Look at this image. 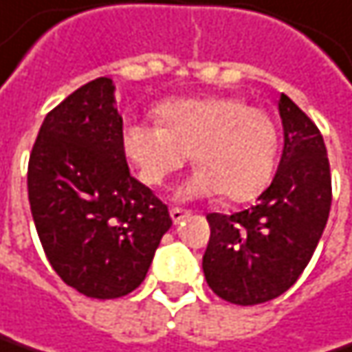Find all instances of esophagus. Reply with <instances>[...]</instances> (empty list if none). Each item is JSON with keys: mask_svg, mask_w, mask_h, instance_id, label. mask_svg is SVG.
I'll use <instances>...</instances> for the list:
<instances>
[{"mask_svg": "<svg viewBox=\"0 0 352 352\" xmlns=\"http://www.w3.org/2000/svg\"><path fill=\"white\" fill-rule=\"evenodd\" d=\"M171 219H173V223H181L185 217H189V211L187 209H181V208H171Z\"/></svg>", "mask_w": 352, "mask_h": 352, "instance_id": "obj_1", "label": "esophagus"}]
</instances>
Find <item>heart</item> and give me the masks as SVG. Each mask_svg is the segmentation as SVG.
<instances>
[{
  "instance_id": "obj_1",
  "label": "heart",
  "mask_w": 352,
  "mask_h": 352,
  "mask_svg": "<svg viewBox=\"0 0 352 352\" xmlns=\"http://www.w3.org/2000/svg\"><path fill=\"white\" fill-rule=\"evenodd\" d=\"M162 124H129L122 151L151 187L165 185L191 159L197 171L183 197L219 193L230 201L256 197L270 181L278 131L260 107L234 96L179 98L157 107Z\"/></svg>"
}]
</instances>
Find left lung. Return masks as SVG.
I'll return each mask as SVG.
<instances>
[{"mask_svg": "<svg viewBox=\"0 0 352 352\" xmlns=\"http://www.w3.org/2000/svg\"><path fill=\"white\" fill-rule=\"evenodd\" d=\"M278 109L284 151L270 187L250 209L208 213L206 280L219 298L240 306L278 298L298 280L333 201L331 165L318 126L286 94Z\"/></svg>", "mask_w": 352, "mask_h": 352, "instance_id": "8db88e82", "label": "left lung"}]
</instances>
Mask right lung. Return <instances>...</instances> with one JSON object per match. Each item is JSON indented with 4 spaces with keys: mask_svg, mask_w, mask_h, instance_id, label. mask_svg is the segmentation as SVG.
I'll list each match as a JSON object with an SVG mask.
<instances>
[{
    "mask_svg": "<svg viewBox=\"0 0 352 352\" xmlns=\"http://www.w3.org/2000/svg\"><path fill=\"white\" fill-rule=\"evenodd\" d=\"M28 197L54 272L98 300L139 288L173 226L167 206L129 173L107 76L46 114L30 153Z\"/></svg>",
    "mask_w": 352,
    "mask_h": 352,
    "instance_id": "add662e5",
    "label": "right lung"
}]
</instances>
